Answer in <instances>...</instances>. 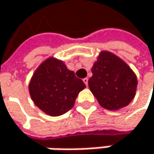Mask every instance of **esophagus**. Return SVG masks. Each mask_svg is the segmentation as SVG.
Segmentation results:
<instances>
[{
	"mask_svg": "<svg viewBox=\"0 0 154 154\" xmlns=\"http://www.w3.org/2000/svg\"><path fill=\"white\" fill-rule=\"evenodd\" d=\"M83 82L86 84V86H88V78H85V79H83Z\"/></svg>",
	"mask_w": 154,
	"mask_h": 154,
	"instance_id": "34e87169",
	"label": "esophagus"
}]
</instances>
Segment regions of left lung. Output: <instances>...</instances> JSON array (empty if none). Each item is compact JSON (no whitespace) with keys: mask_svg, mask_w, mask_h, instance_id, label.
I'll return each instance as SVG.
<instances>
[{"mask_svg":"<svg viewBox=\"0 0 154 154\" xmlns=\"http://www.w3.org/2000/svg\"><path fill=\"white\" fill-rule=\"evenodd\" d=\"M91 72L88 87L102 107L110 111L119 110L134 99L137 75L116 54L107 51H100Z\"/></svg>","mask_w":154,"mask_h":154,"instance_id":"8db88e82","label":"left lung"}]
</instances>
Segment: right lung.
<instances>
[{"instance_id": "1", "label": "right lung", "mask_w": 154, "mask_h": 154, "mask_svg": "<svg viewBox=\"0 0 154 154\" xmlns=\"http://www.w3.org/2000/svg\"><path fill=\"white\" fill-rule=\"evenodd\" d=\"M86 85L62 60L49 57L34 72L28 91L35 105L48 116H58L73 108Z\"/></svg>"}]
</instances>
